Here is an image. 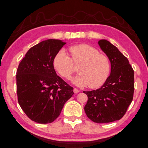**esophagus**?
Here are the masks:
<instances>
[{"mask_svg": "<svg viewBox=\"0 0 148 148\" xmlns=\"http://www.w3.org/2000/svg\"><path fill=\"white\" fill-rule=\"evenodd\" d=\"M79 92V90H78L77 88H74V92L75 94H77V93H78V92Z\"/></svg>", "mask_w": 148, "mask_h": 148, "instance_id": "obj_1", "label": "esophagus"}]
</instances>
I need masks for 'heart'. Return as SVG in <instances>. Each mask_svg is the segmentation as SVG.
<instances>
[{
  "label": "heart",
  "mask_w": 148,
  "mask_h": 148,
  "mask_svg": "<svg viewBox=\"0 0 148 148\" xmlns=\"http://www.w3.org/2000/svg\"><path fill=\"white\" fill-rule=\"evenodd\" d=\"M68 51L70 56L62 50L54 58L53 66L61 76L68 79L75 71L74 64L79 65V73L72 79L75 85L96 88L105 82L110 71V63L106 55L87 44L71 46Z\"/></svg>",
  "instance_id": "1"
}]
</instances>
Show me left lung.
Segmentation results:
<instances>
[{
    "label": "left lung",
    "mask_w": 148,
    "mask_h": 148,
    "mask_svg": "<svg viewBox=\"0 0 148 148\" xmlns=\"http://www.w3.org/2000/svg\"><path fill=\"white\" fill-rule=\"evenodd\" d=\"M111 63V74L101 88L83 91L88 101L85 106L87 117L96 123L121 119L134 97V71L128 58L106 40L98 42Z\"/></svg>",
    "instance_id": "1"
}]
</instances>
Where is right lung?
Here are the masks:
<instances>
[{"instance_id": "add662e5", "label": "right lung", "mask_w": 148, "mask_h": 148, "mask_svg": "<svg viewBox=\"0 0 148 148\" xmlns=\"http://www.w3.org/2000/svg\"><path fill=\"white\" fill-rule=\"evenodd\" d=\"M65 42L49 39L33 46L16 71V93L22 110L40 124L53 123L58 117L73 87L57 76L54 58Z\"/></svg>"}]
</instances>
